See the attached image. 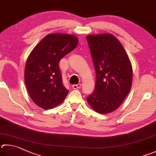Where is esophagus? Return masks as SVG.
I'll list each match as a JSON object with an SVG mask.
<instances>
[{"instance_id":"34e87169","label":"esophagus","mask_w":156,"mask_h":156,"mask_svg":"<svg viewBox=\"0 0 156 156\" xmlns=\"http://www.w3.org/2000/svg\"><path fill=\"white\" fill-rule=\"evenodd\" d=\"M81 87V84H73L72 87L73 89H77L78 88H80Z\"/></svg>"}]
</instances>
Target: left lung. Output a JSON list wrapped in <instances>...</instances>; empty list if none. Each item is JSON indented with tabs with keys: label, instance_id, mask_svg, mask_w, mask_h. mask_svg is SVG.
Returning <instances> with one entry per match:
<instances>
[{
	"label": "left lung",
	"instance_id": "8db88e82",
	"mask_svg": "<svg viewBox=\"0 0 156 156\" xmlns=\"http://www.w3.org/2000/svg\"><path fill=\"white\" fill-rule=\"evenodd\" d=\"M87 40L95 70V89L87 101L96 112H111L121 105L131 89V63L114 35H88Z\"/></svg>",
	"mask_w": 156,
	"mask_h": 156
}]
</instances>
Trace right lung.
Here are the masks:
<instances>
[{
    "label": "right lung",
    "instance_id": "obj_1",
    "mask_svg": "<svg viewBox=\"0 0 156 156\" xmlns=\"http://www.w3.org/2000/svg\"><path fill=\"white\" fill-rule=\"evenodd\" d=\"M74 35L50 34L41 39L27 61L24 80L33 101L41 108H53L63 101L68 93L63 84L59 62L76 48Z\"/></svg>",
    "mask_w": 156,
    "mask_h": 156
}]
</instances>
